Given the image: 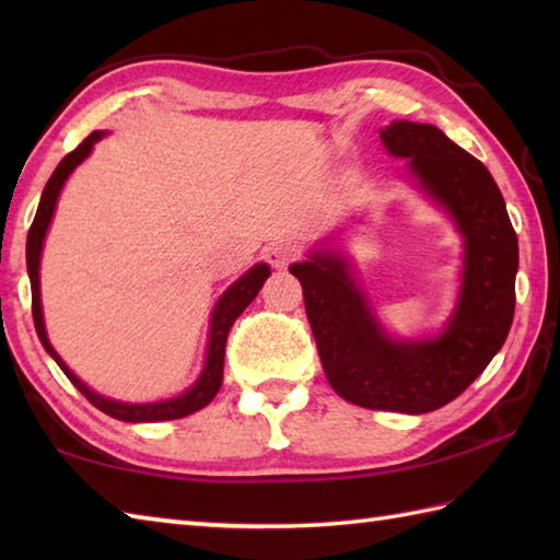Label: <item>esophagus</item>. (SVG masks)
Segmentation results:
<instances>
[{
	"label": "esophagus",
	"mask_w": 560,
	"mask_h": 560,
	"mask_svg": "<svg viewBox=\"0 0 560 560\" xmlns=\"http://www.w3.org/2000/svg\"><path fill=\"white\" fill-rule=\"evenodd\" d=\"M265 259L271 267H287L289 261L295 259V247L289 243H271L265 247Z\"/></svg>",
	"instance_id": "34e87169"
}]
</instances>
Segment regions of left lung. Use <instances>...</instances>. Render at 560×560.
I'll use <instances>...</instances> for the list:
<instances>
[{"label": "left lung", "mask_w": 560, "mask_h": 560, "mask_svg": "<svg viewBox=\"0 0 560 560\" xmlns=\"http://www.w3.org/2000/svg\"><path fill=\"white\" fill-rule=\"evenodd\" d=\"M392 156L455 219L464 237L462 291L443 335L395 341L368 307L341 255L295 261L307 323L331 389L377 411L428 413L459 397L501 351L515 315L517 235L486 165L438 127L397 120L380 132Z\"/></svg>", "instance_id": "8db88e82"}]
</instances>
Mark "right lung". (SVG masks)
<instances>
[{
	"instance_id": "obj_1",
	"label": "right lung",
	"mask_w": 560,
	"mask_h": 560,
	"mask_svg": "<svg viewBox=\"0 0 560 560\" xmlns=\"http://www.w3.org/2000/svg\"><path fill=\"white\" fill-rule=\"evenodd\" d=\"M103 137V132H91L81 144L67 153V156L59 161L55 173L47 180L38 211H35V219L31 223L28 231V243H26V265H28V277H31V307H33V323L35 331H38V339L45 347V351L52 355L57 365L62 368V373L71 380L83 397H86L93 407L101 409L103 413L113 416V419H120L127 423H144V421H173V419H183V416L195 413L199 409H205L207 404L217 397V392L221 389L223 383V355H225V339H229V331L237 317L243 315L245 307L255 301V295L259 293L261 283L269 277V267L267 265H255L247 273H243L233 287L225 291L217 307H213L211 315V331H209V351H207V363L205 371H201L197 383L189 387L185 395L175 397V399H165V401H153V404H127V401H115L108 397H101L96 392L89 389L81 380L69 371L65 361L59 359L57 351L52 349V343L47 341L45 335V323H43V307H40V279H38V269H40V253H43V241L47 233V225L52 221L55 205L59 197V189H62L65 180L69 173L77 168V165L89 156L93 144Z\"/></svg>"
}]
</instances>
